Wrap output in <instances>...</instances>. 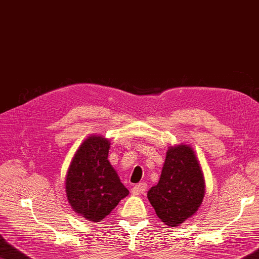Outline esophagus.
<instances>
[{
  "mask_svg": "<svg viewBox=\"0 0 259 259\" xmlns=\"http://www.w3.org/2000/svg\"><path fill=\"white\" fill-rule=\"evenodd\" d=\"M146 188H147V184L145 182L139 183L132 188V193L135 194V196H140V194H143L146 191Z\"/></svg>",
  "mask_w": 259,
  "mask_h": 259,
  "instance_id": "esophagus-1",
  "label": "esophagus"
}]
</instances>
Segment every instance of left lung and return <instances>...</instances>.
<instances>
[{"instance_id":"left-lung-1","label":"left lung","mask_w":259,"mask_h":259,"mask_svg":"<svg viewBox=\"0 0 259 259\" xmlns=\"http://www.w3.org/2000/svg\"><path fill=\"white\" fill-rule=\"evenodd\" d=\"M203 197V173L193 150L187 145L170 147L159 183L147 192L157 217L177 227L197 212Z\"/></svg>"}]
</instances>
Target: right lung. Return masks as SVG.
<instances>
[{
	"mask_svg": "<svg viewBox=\"0 0 259 259\" xmlns=\"http://www.w3.org/2000/svg\"><path fill=\"white\" fill-rule=\"evenodd\" d=\"M109 141L93 136L83 142L70 163L66 193L81 217L100 223L130 193L108 162Z\"/></svg>",
	"mask_w": 259,
	"mask_h": 259,
	"instance_id": "obj_1",
	"label": "right lung"
}]
</instances>
